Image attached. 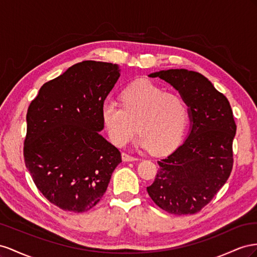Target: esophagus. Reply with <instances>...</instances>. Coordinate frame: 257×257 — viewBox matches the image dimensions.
Wrapping results in <instances>:
<instances>
[{
    "label": "esophagus",
    "instance_id": "1",
    "mask_svg": "<svg viewBox=\"0 0 257 257\" xmlns=\"http://www.w3.org/2000/svg\"><path fill=\"white\" fill-rule=\"evenodd\" d=\"M121 157H122L123 161H136V160H138V157L129 155V154H127V153H122Z\"/></svg>",
    "mask_w": 257,
    "mask_h": 257
}]
</instances>
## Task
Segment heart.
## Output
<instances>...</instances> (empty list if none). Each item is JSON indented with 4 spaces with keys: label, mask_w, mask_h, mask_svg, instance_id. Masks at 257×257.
<instances>
[{
    "label": "heart",
    "mask_w": 257,
    "mask_h": 257,
    "mask_svg": "<svg viewBox=\"0 0 257 257\" xmlns=\"http://www.w3.org/2000/svg\"><path fill=\"white\" fill-rule=\"evenodd\" d=\"M122 104L108 99L101 116L112 142L126 145L138 130L139 144L154 153L174 149L184 133L189 118L185 99L169 93L152 80L140 79L129 84L121 92Z\"/></svg>",
    "instance_id": "heart-1"
}]
</instances>
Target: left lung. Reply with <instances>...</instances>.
<instances>
[{"label": "left lung", "instance_id": "left-lung-1", "mask_svg": "<svg viewBox=\"0 0 257 257\" xmlns=\"http://www.w3.org/2000/svg\"><path fill=\"white\" fill-rule=\"evenodd\" d=\"M177 89L189 107L190 131L182 145L157 161L148 193L159 208L175 215L195 214L228 180L233 164L236 122L228 100L202 74L185 69L152 73Z\"/></svg>", "mask_w": 257, "mask_h": 257}]
</instances>
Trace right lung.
I'll return each instance as SVG.
<instances>
[{
	"instance_id": "right-lung-1",
	"label": "right lung",
	"mask_w": 257,
	"mask_h": 257,
	"mask_svg": "<svg viewBox=\"0 0 257 257\" xmlns=\"http://www.w3.org/2000/svg\"><path fill=\"white\" fill-rule=\"evenodd\" d=\"M119 71L108 62L76 63L44 84L29 105L26 167L44 197L64 211L96 206L121 163L118 149L100 135L102 106Z\"/></svg>"
}]
</instances>
